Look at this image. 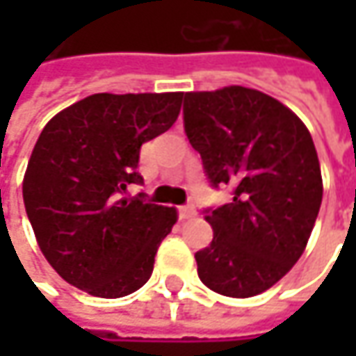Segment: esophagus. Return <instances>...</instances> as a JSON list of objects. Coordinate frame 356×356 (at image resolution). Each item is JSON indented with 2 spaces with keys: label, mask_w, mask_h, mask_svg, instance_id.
<instances>
[{
  "label": "esophagus",
  "mask_w": 356,
  "mask_h": 356,
  "mask_svg": "<svg viewBox=\"0 0 356 356\" xmlns=\"http://www.w3.org/2000/svg\"><path fill=\"white\" fill-rule=\"evenodd\" d=\"M178 213H180V220H190V218L196 216V206H194V204L180 206V208H178Z\"/></svg>",
  "instance_id": "esophagus-1"
}]
</instances>
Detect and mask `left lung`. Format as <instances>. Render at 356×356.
Wrapping results in <instances>:
<instances>
[{
	"instance_id": "1",
	"label": "left lung",
	"mask_w": 356,
	"mask_h": 356,
	"mask_svg": "<svg viewBox=\"0 0 356 356\" xmlns=\"http://www.w3.org/2000/svg\"><path fill=\"white\" fill-rule=\"evenodd\" d=\"M184 130L210 186L234 194L204 210L213 239L196 253L198 277L226 297L264 293L297 264L321 208L307 127L266 92L224 87L186 92Z\"/></svg>"
}]
</instances>
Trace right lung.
Returning a JSON list of instances; mask_svg holds the SVG:
<instances>
[{"instance_id":"1","label":"right lung","mask_w":356,"mask_h":356,"mask_svg":"<svg viewBox=\"0 0 356 356\" xmlns=\"http://www.w3.org/2000/svg\"><path fill=\"white\" fill-rule=\"evenodd\" d=\"M182 92L90 95L49 120L23 178V202L51 267L79 289L117 299L152 275L176 210L124 198L140 146L176 122Z\"/></svg>"}]
</instances>
